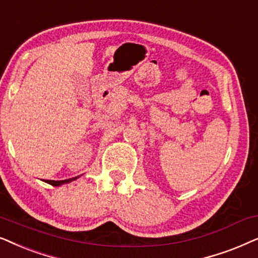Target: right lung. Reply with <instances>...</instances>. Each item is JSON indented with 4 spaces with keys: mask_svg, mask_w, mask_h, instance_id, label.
Returning a JSON list of instances; mask_svg holds the SVG:
<instances>
[{
    "mask_svg": "<svg viewBox=\"0 0 258 258\" xmlns=\"http://www.w3.org/2000/svg\"><path fill=\"white\" fill-rule=\"evenodd\" d=\"M79 177H80V176H78V177H73V178H70V179H64V180H44V181H46V183H48V184L53 185V186H60V185H62V184L71 183V181H73V180H75V179H78Z\"/></svg>",
    "mask_w": 258,
    "mask_h": 258,
    "instance_id": "obj_1",
    "label": "right lung"
}]
</instances>
